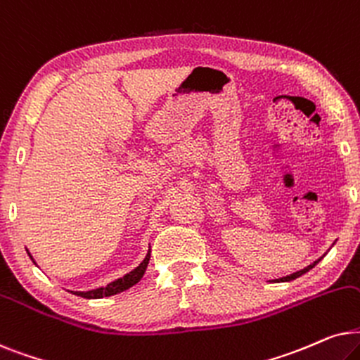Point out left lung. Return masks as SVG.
Instances as JSON below:
<instances>
[{
	"mask_svg": "<svg viewBox=\"0 0 360 360\" xmlns=\"http://www.w3.org/2000/svg\"><path fill=\"white\" fill-rule=\"evenodd\" d=\"M324 255H326V253H324ZM323 255V257H324ZM323 257H321V258H318V260H316V262H313V263H311V265H308V266H306V268H303V270H300V271H296V273H291V275H288V276H283V278H278V280H275V281H291V280H296V278H298V276H301V275H304V273L306 271H309L311 270V268H314L316 265H318V263L321 262V260H323Z\"/></svg>",
	"mask_w": 360,
	"mask_h": 360,
	"instance_id": "1",
	"label": "left lung"
}]
</instances>
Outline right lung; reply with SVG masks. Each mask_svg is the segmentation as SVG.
<instances>
[{"mask_svg": "<svg viewBox=\"0 0 360 360\" xmlns=\"http://www.w3.org/2000/svg\"><path fill=\"white\" fill-rule=\"evenodd\" d=\"M27 255H30L31 260L34 262V258H32L30 252H27ZM150 257H151V248L148 250L145 260H143L140 265L135 268V270H131L130 273H127V275L118 278V280L112 281V283H108L107 286H100V288H95V290H90V291H70V293H74L77 296H82V298H87V300H98V298H105V296H112V295L122 293V291L131 288L133 285H136L138 281L141 280L143 275H145V271H146L148 263H150Z\"/></svg>", "mask_w": 360, "mask_h": 360, "instance_id": "right-lung-1", "label": "right lung"}]
</instances>
